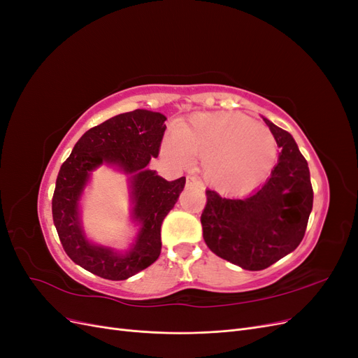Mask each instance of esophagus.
Returning <instances> with one entry per match:
<instances>
[{
	"label": "esophagus",
	"mask_w": 358,
	"mask_h": 358,
	"mask_svg": "<svg viewBox=\"0 0 358 358\" xmlns=\"http://www.w3.org/2000/svg\"><path fill=\"white\" fill-rule=\"evenodd\" d=\"M203 183L196 176H187V187H201Z\"/></svg>",
	"instance_id": "obj_1"
}]
</instances>
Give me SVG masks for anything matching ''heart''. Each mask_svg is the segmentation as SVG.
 <instances>
[{"mask_svg": "<svg viewBox=\"0 0 358 358\" xmlns=\"http://www.w3.org/2000/svg\"><path fill=\"white\" fill-rule=\"evenodd\" d=\"M162 150L179 164H187L191 157L203 158L206 179L224 192L257 187L278 158L272 131L231 112L194 115L164 140Z\"/></svg>", "mask_w": 358, "mask_h": 358, "instance_id": "1", "label": "heart"}]
</instances>
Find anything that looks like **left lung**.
<instances>
[{
	"instance_id": "1",
	"label": "left lung",
	"mask_w": 358,
	"mask_h": 358,
	"mask_svg": "<svg viewBox=\"0 0 358 358\" xmlns=\"http://www.w3.org/2000/svg\"><path fill=\"white\" fill-rule=\"evenodd\" d=\"M280 148L279 162L257 192L225 199L206 189L203 239L210 251L246 270H263L300 245L313 203L308 162L285 129L264 117Z\"/></svg>"
}]
</instances>
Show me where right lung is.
Returning <instances> with one entry per match:
<instances>
[{"label": "right lung", "mask_w": 358, "mask_h": 358, "mask_svg": "<svg viewBox=\"0 0 358 358\" xmlns=\"http://www.w3.org/2000/svg\"><path fill=\"white\" fill-rule=\"evenodd\" d=\"M166 119L158 112L143 109L107 119L79 138L59 169L52 199L53 224L64 251L96 276L127 279L157 262L161 254V224L185 187V178L169 182L146 167L150 158L159 154ZM103 162L132 175L134 219L141 224V230L136 243L124 256L91 244L81 229L78 200L90 171Z\"/></svg>", "instance_id": "obj_1"}]
</instances>
